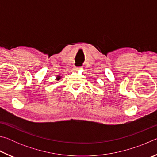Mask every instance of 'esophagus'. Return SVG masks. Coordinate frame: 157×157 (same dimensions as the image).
<instances>
[{
    "mask_svg": "<svg viewBox=\"0 0 157 157\" xmlns=\"http://www.w3.org/2000/svg\"><path fill=\"white\" fill-rule=\"evenodd\" d=\"M79 68V67H78V66H74V69H75V70H78Z\"/></svg>",
    "mask_w": 157,
    "mask_h": 157,
    "instance_id": "34e87169",
    "label": "esophagus"
}]
</instances>
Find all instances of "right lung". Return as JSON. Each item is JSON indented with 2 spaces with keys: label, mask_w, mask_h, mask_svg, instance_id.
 <instances>
[{
  "label": "right lung",
  "mask_w": 157,
  "mask_h": 157,
  "mask_svg": "<svg viewBox=\"0 0 157 157\" xmlns=\"http://www.w3.org/2000/svg\"><path fill=\"white\" fill-rule=\"evenodd\" d=\"M59 79H60V77L58 76L57 78V80H59Z\"/></svg>",
  "instance_id": "1"
}]
</instances>
